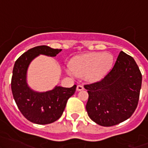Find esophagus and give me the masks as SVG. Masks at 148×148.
Returning a JSON list of instances; mask_svg holds the SVG:
<instances>
[{"label":"esophagus","mask_w":148,"mask_h":148,"mask_svg":"<svg viewBox=\"0 0 148 148\" xmlns=\"http://www.w3.org/2000/svg\"><path fill=\"white\" fill-rule=\"evenodd\" d=\"M84 89V86L82 85H77V91H81V90H83Z\"/></svg>","instance_id":"34e87169"}]
</instances>
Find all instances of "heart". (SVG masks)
<instances>
[{
	"instance_id": "obj_1",
	"label": "heart",
	"mask_w": 148,
	"mask_h": 148,
	"mask_svg": "<svg viewBox=\"0 0 148 148\" xmlns=\"http://www.w3.org/2000/svg\"><path fill=\"white\" fill-rule=\"evenodd\" d=\"M112 57L102 53H91L76 57L68 69L69 74L85 76L90 82L102 79L111 68Z\"/></svg>"
}]
</instances>
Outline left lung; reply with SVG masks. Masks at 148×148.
Returning a JSON list of instances; mask_svg holds the SVG:
<instances>
[{"label":"left lung","instance_id":"left-lung-1","mask_svg":"<svg viewBox=\"0 0 148 148\" xmlns=\"http://www.w3.org/2000/svg\"><path fill=\"white\" fill-rule=\"evenodd\" d=\"M142 74L132 56L120 51L111 71L101 81L84 85L89 99L86 110L98 125H118L132 115L138 107Z\"/></svg>","mask_w":148,"mask_h":148}]
</instances>
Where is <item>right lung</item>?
<instances>
[{"label": "right lung", "mask_w": 148, "mask_h": 148, "mask_svg": "<svg viewBox=\"0 0 148 148\" xmlns=\"http://www.w3.org/2000/svg\"><path fill=\"white\" fill-rule=\"evenodd\" d=\"M61 51L48 46H36L23 53L15 62L11 79L12 93L18 108L30 122L46 125L56 121L62 117L69 98L75 92L77 85L70 88L56 86L52 90L37 92L27 84V69L33 59L40 54L56 56Z\"/></svg>", "instance_id": "right-lung-1"}]
</instances>
